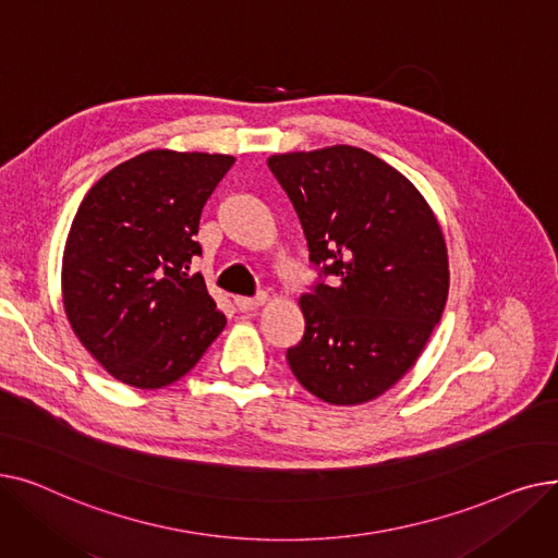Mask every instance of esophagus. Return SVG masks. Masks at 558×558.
I'll return each mask as SVG.
<instances>
[{
  "label": "esophagus",
  "instance_id": "34e87169",
  "mask_svg": "<svg viewBox=\"0 0 558 558\" xmlns=\"http://www.w3.org/2000/svg\"><path fill=\"white\" fill-rule=\"evenodd\" d=\"M264 303H267V294H257V296H253V299L234 296V307H238L240 312H253V310L262 307Z\"/></svg>",
  "mask_w": 558,
  "mask_h": 558
}]
</instances>
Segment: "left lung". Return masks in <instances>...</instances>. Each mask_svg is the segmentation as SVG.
Listing matches in <instances>:
<instances>
[{
	"label": "left lung",
	"instance_id": "1",
	"mask_svg": "<svg viewBox=\"0 0 558 558\" xmlns=\"http://www.w3.org/2000/svg\"><path fill=\"white\" fill-rule=\"evenodd\" d=\"M267 165L330 278L299 301L305 335L287 350L289 368L328 404L371 402L416 364L441 320L444 230L412 181L357 146L274 154Z\"/></svg>",
	"mask_w": 558,
	"mask_h": 558
}]
</instances>
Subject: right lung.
I'll return each instance as SVG.
<instances>
[{
	"mask_svg": "<svg viewBox=\"0 0 558 558\" xmlns=\"http://www.w3.org/2000/svg\"><path fill=\"white\" fill-rule=\"evenodd\" d=\"M232 165L226 154L154 149L110 169L78 205L63 251L65 314L129 387L173 385L226 328L190 264L203 205Z\"/></svg>",
	"mask_w": 558,
	"mask_h": 558,
	"instance_id": "add662e5",
	"label": "right lung"
}]
</instances>
